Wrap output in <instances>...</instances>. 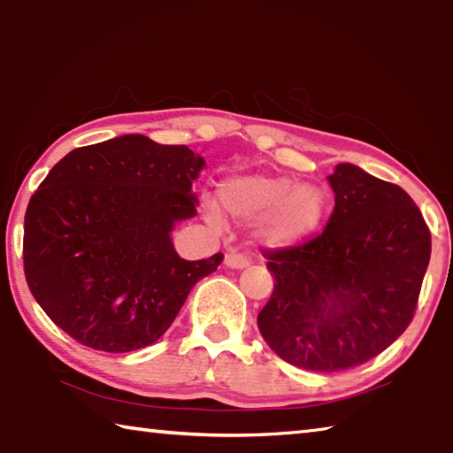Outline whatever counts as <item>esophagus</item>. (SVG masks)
Instances as JSON below:
<instances>
[{
    "instance_id": "1",
    "label": "esophagus",
    "mask_w": 453,
    "mask_h": 453,
    "mask_svg": "<svg viewBox=\"0 0 453 453\" xmlns=\"http://www.w3.org/2000/svg\"><path fill=\"white\" fill-rule=\"evenodd\" d=\"M226 265L232 267V270H245V267L250 265V259L245 256H240V254H227L226 256Z\"/></svg>"
}]
</instances>
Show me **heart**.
Returning a JSON list of instances; mask_svg holds the SVG:
<instances>
[{
    "label": "heart",
    "mask_w": 453,
    "mask_h": 453,
    "mask_svg": "<svg viewBox=\"0 0 453 453\" xmlns=\"http://www.w3.org/2000/svg\"><path fill=\"white\" fill-rule=\"evenodd\" d=\"M219 203L234 219L257 221V242L270 250H291L311 240L327 211V196L319 186L272 173L226 180L219 188ZM205 216L219 221L218 205H205Z\"/></svg>",
    "instance_id": "heart-1"
}]
</instances>
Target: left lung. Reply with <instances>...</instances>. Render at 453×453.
Returning <instances> with one entry per match:
<instances>
[{
    "label": "left lung",
    "instance_id": "8db88e82",
    "mask_svg": "<svg viewBox=\"0 0 453 453\" xmlns=\"http://www.w3.org/2000/svg\"><path fill=\"white\" fill-rule=\"evenodd\" d=\"M324 234L265 254L273 275L257 327L275 354L332 373L381 354L410 326L432 254L424 216L400 186L337 164Z\"/></svg>",
    "mask_w": 453,
    "mask_h": 453
}]
</instances>
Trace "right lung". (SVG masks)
<instances>
[{
    "mask_svg": "<svg viewBox=\"0 0 453 453\" xmlns=\"http://www.w3.org/2000/svg\"><path fill=\"white\" fill-rule=\"evenodd\" d=\"M203 159L140 134L67 153L29 199L24 267L50 319L88 348L126 354L162 337L224 254L188 262L175 224L197 211Z\"/></svg>",
    "mask_w": 453,
    "mask_h": 453,
    "instance_id": "obj_1",
    "label": "right lung"
}]
</instances>
